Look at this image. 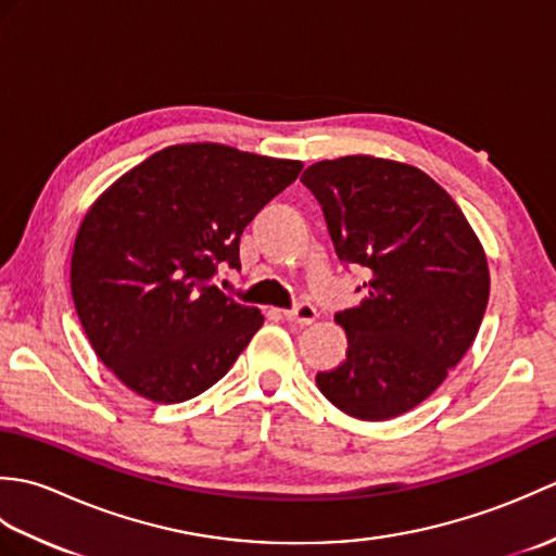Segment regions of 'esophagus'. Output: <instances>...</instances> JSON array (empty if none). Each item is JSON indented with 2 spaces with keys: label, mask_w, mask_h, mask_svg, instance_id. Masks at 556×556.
<instances>
[{
  "label": "esophagus",
  "mask_w": 556,
  "mask_h": 556,
  "mask_svg": "<svg viewBox=\"0 0 556 556\" xmlns=\"http://www.w3.org/2000/svg\"><path fill=\"white\" fill-rule=\"evenodd\" d=\"M315 317H317V311L313 308L311 303H299L296 308L285 311V320H289V323H293V325H301V327L313 325Z\"/></svg>",
  "instance_id": "obj_1"
}]
</instances>
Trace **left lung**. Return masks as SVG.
<instances>
[{"instance_id": "1", "label": "left lung", "mask_w": 556, "mask_h": 556, "mask_svg": "<svg viewBox=\"0 0 556 556\" xmlns=\"http://www.w3.org/2000/svg\"><path fill=\"white\" fill-rule=\"evenodd\" d=\"M301 181L323 205L341 263L368 271V296L334 315L346 358L315 375L317 389L351 418L404 416L478 337L485 248L452 195L413 164L346 155L311 164Z\"/></svg>"}]
</instances>
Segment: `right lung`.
I'll use <instances>...</instances> for the list:
<instances>
[{
	"label": "right lung",
	"instance_id": "right-lung-1",
	"mask_svg": "<svg viewBox=\"0 0 556 556\" xmlns=\"http://www.w3.org/2000/svg\"><path fill=\"white\" fill-rule=\"evenodd\" d=\"M303 162L222 143L169 146L90 205L71 255V293L92 351L138 396L203 394L263 327L212 285L241 267L243 229L299 179Z\"/></svg>",
	"mask_w": 556,
	"mask_h": 556
}]
</instances>
